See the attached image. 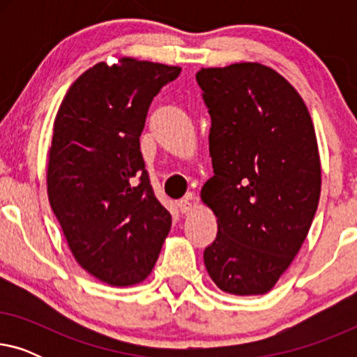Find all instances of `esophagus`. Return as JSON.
<instances>
[{"mask_svg": "<svg viewBox=\"0 0 357 357\" xmlns=\"http://www.w3.org/2000/svg\"><path fill=\"white\" fill-rule=\"evenodd\" d=\"M177 206H178L180 213H182V214H187L188 211H192V206H193V203H192V197H187V198L180 199Z\"/></svg>", "mask_w": 357, "mask_h": 357, "instance_id": "esophagus-1", "label": "esophagus"}]
</instances>
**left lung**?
I'll use <instances>...</instances> for the list:
<instances>
[{
	"mask_svg": "<svg viewBox=\"0 0 357 357\" xmlns=\"http://www.w3.org/2000/svg\"><path fill=\"white\" fill-rule=\"evenodd\" d=\"M214 175L203 203L218 218L204 266L224 292L265 294L314 221L321 170L310 114L297 91L260 63L202 68Z\"/></svg>",
	"mask_w": 357,
	"mask_h": 357,
	"instance_id": "1",
	"label": "left lung"
}]
</instances>
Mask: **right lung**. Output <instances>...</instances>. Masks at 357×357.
<instances>
[{"mask_svg":"<svg viewBox=\"0 0 357 357\" xmlns=\"http://www.w3.org/2000/svg\"><path fill=\"white\" fill-rule=\"evenodd\" d=\"M182 68L121 58L73 82L53 123L48 202L76 261L110 286L148 278L172 226L139 151L151 102Z\"/></svg>","mask_w":357,"mask_h":357,"instance_id":"obj_1","label":"right lung"}]
</instances>
